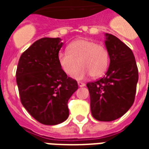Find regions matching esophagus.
Wrapping results in <instances>:
<instances>
[{
    "instance_id": "34e87169",
    "label": "esophagus",
    "mask_w": 149,
    "mask_h": 149,
    "mask_svg": "<svg viewBox=\"0 0 149 149\" xmlns=\"http://www.w3.org/2000/svg\"><path fill=\"white\" fill-rule=\"evenodd\" d=\"M77 84H78V86H79V87H84V85H85V84H84V83H83V82H81V81H78Z\"/></svg>"
}]
</instances>
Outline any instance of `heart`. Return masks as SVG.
Masks as SVG:
<instances>
[{"label":"heart","mask_w":149,"mask_h":149,"mask_svg":"<svg viewBox=\"0 0 149 149\" xmlns=\"http://www.w3.org/2000/svg\"><path fill=\"white\" fill-rule=\"evenodd\" d=\"M68 52H60L59 65L66 74H73V77L81 80L87 75L91 77H101L109 65V52L105 46L97 45L88 39H78L71 42L67 47Z\"/></svg>","instance_id":"heart-1"}]
</instances>
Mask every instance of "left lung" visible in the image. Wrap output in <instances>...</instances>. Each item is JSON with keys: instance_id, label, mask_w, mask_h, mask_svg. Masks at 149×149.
Returning a JSON list of instances; mask_svg holds the SVG:
<instances>
[{"instance_id": "left-lung-1", "label": "left lung", "mask_w": 149, "mask_h": 149, "mask_svg": "<svg viewBox=\"0 0 149 149\" xmlns=\"http://www.w3.org/2000/svg\"><path fill=\"white\" fill-rule=\"evenodd\" d=\"M110 64L104 77L88 83L92 115L100 121L121 117L134 102L138 68L133 52L112 34L105 33Z\"/></svg>"}]
</instances>
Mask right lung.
Returning <instances> with one entry per match:
<instances>
[{"instance_id": "obj_1", "label": "right lung", "mask_w": 149, "mask_h": 149, "mask_svg": "<svg viewBox=\"0 0 149 149\" xmlns=\"http://www.w3.org/2000/svg\"><path fill=\"white\" fill-rule=\"evenodd\" d=\"M61 38L44 37L26 49L19 59L16 77L22 105L35 120L56 125L67 120L68 101L77 90L58 62Z\"/></svg>"}]
</instances>
